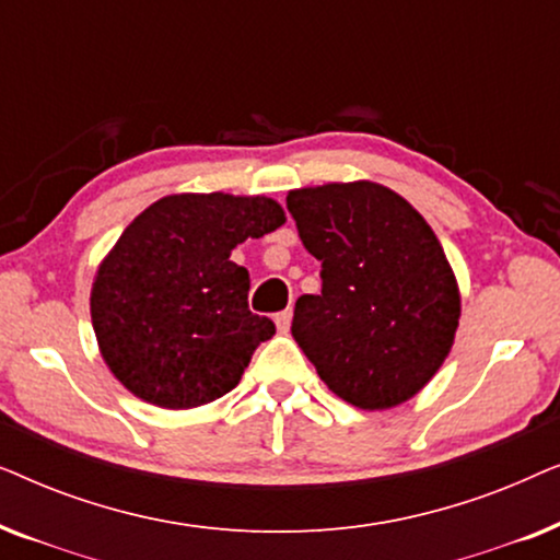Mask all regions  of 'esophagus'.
<instances>
[{
	"instance_id": "esophagus-1",
	"label": "esophagus",
	"mask_w": 560,
	"mask_h": 560,
	"mask_svg": "<svg viewBox=\"0 0 560 560\" xmlns=\"http://www.w3.org/2000/svg\"><path fill=\"white\" fill-rule=\"evenodd\" d=\"M290 320H293V308H285V311H280L278 316H275V324H278V331H280V334H288V328H290Z\"/></svg>"
}]
</instances>
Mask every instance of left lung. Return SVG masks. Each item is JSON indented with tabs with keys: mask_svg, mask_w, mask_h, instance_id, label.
Masks as SVG:
<instances>
[{
	"mask_svg": "<svg viewBox=\"0 0 560 560\" xmlns=\"http://www.w3.org/2000/svg\"><path fill=\"white\" fill-rule=\"evenodd\" d=\"M320 293L293 313L298 347L334 395L362 410L423 389L454 347L462 298L428 221L380 183H328L288 194Z\"/></svg>",
	"mask_w": 560,
	"mask_h": 560,
	"instance_id": "left-lung-1",
	"label": "left lung"
}]
</instances>
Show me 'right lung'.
I'll list each match as a JSON object with an SVG mask.
<instances>
[{"label": "right lung", "instance_id": "right-lung-1", "mask_svg": "<svg viewBox=\"0 0 560 560\" xmlns=\"http://www.w3.org/2000/svg\"><path fill=\"white\" fill-rule=\"evenodd\" d=\"M282 224L280 203L265 196L178 194L144 209L91 288V324L114 377L167 410L240 385L275 324L249 311V272L229 257Z\"/></svg>", "mask_w": 560, "mask_h": 560}]
</instances>
